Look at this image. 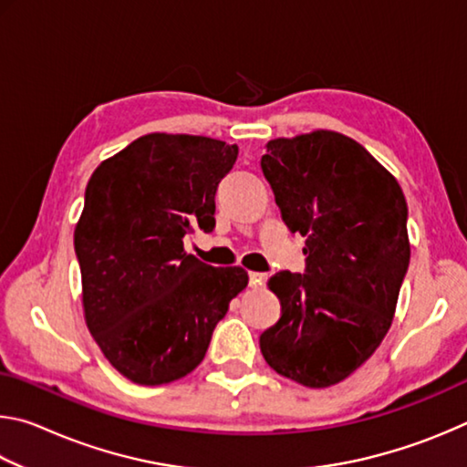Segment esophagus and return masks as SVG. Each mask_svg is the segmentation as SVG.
I'll return each instance as SVG.
<instances>
[{
  "label": "esophagus",
  "instance_id": "34e87169",
  "mask_svg": "<svg viewBox=\"0 0 467 467\" xmlns=\"http://www.w3.org/2000/svg\"><path fill=\"white\" fill-rule=\"evenodd\" d=\"M267 282V274H262V272H251L249 274V286L251 288H264Z\"/></svg>",
  "mask_w": 467,
  "mask_h": 467
}]
</instances>
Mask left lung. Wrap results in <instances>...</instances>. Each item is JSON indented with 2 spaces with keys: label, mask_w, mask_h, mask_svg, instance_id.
<instances>
[{
  "label": "left lung",
  "mask_w": 467,
  "mask_h": 467,
  "mask_svg": "<svg viewBox=\"0 0 467 467\" xmlns=\"http://www.w3.org/2000/svg\"><path fill=\"white\" fill-rule=\"evenodd\" d=\"M262 171L290 233L306 239V267L267 282L282 317L259 348L282 377L336 385L391 327L410 264L404 192L358 141L326 130L267 141Z\"/></svg>",
  "instance_id": "8db88e82"
}]
</instances>
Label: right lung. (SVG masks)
Returning <instances> with one entry per match:
<instances>
[{
  "label": "right lung",
  "instance_id": "obj_1",
  "mask_svg": "<svg viewBox=\"0 0 467 467\" xmlns=\"http://www.w3.org/2000/svg\"><path fill=\"white\" fill-rule=\"evenodd\" d=\"M239 156L226 141L148 133L92 172L74 247L84 317L107 360L140 385L177 381L200 365L243 267L189 255L183 239L216 226V189Z\"/></svg>",
  "mask_w": 467,
  "mask_h": 467
}]
</instances>
